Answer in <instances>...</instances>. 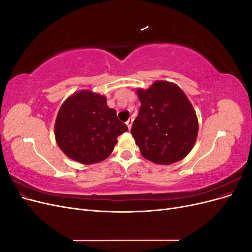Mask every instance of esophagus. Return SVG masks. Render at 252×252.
Instances as JSON below:
<instances>
[{"instance_id":"obj_1","label":"esophagus","mask_w":252,"mask_h":252,"mask_svg":"<svg viewBox=\"0 0 252 252\" xmlns=\"http://www.w3.org/2000/svg\"><path fill=\"white\" fill-rule=\"evenodd\" d=\"M126 125H127V127H128L129 130H130V129H131V126H132V120L129 119V120L126 122Z\"/></svg>"}]
</instances>
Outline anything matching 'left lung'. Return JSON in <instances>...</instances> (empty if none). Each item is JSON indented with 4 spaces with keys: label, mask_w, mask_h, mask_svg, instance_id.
<instances>
[{
    "label": "left lung",
    "mask_w": 252,
    "mask_h": 252,
    "mask_svg": "<svg viewBox=\"0 0 252 252\" xmlns=\"http://www.w3.org/2000/svg\"><path fill=\"white\" fill-rule=\"evenodd\" d=\"M136 93L141 107L131 134L142 156L161 165L181 161L194 146L199 131L195 111L186 94L175 84L164 81Z\"/></svg>",
    "instance_id": "left-lung-1"
}]
</instances>
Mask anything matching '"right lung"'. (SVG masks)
<instances>
[{
  "instance_id": "add662e5",
  "label": "right lung",
  "mask_w": 252,
  "mask_h": 252,
  "mask_svg": "<svg viewBox=\"0 0 252 252\" xmlns=\"http://www.w3.org/2000/svg\"><path fill=\"white\" fill-rule=\"evenodd\" d=\"M128 130L106 97L80 91L69 96L59 110L55 134L60 149L74 161L94 164L108 158L118 136Z\"/></svg>"
}]
</instances>
